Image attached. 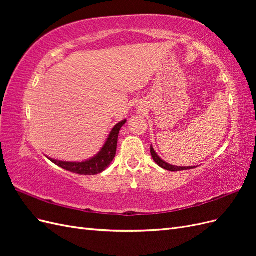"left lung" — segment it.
Returning <instances> with one entry per match:
<instances>
[{
  "instance_id": "obj_1",
  "label": "left lung",
  "mask_w": 256,
  "mask_h": 256,
  "mask_svg": "<svg viewBox=\"0 0 256 256\" xmlns=\"http://www.w3.org/2000/svg\"><path fill=\"white\" fill-rule=\"evenodd\" d=\"M150 154H152V157L154 161L156 162V164H157L159 166H161L162 168H164V170H168V171H171V172L184 171V170H190V168H196V166H172V164H168V162L164 161V160H162V159L158 156L157 152L154 150L152 145H150Z\"/></svg>"
}]
</instances>
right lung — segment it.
Wrapping results in <instances>:
<instances>
[{
  "instance_id": "right-lung-1",
  "label": "right lung",
  "mask_w": 256,
  "mask_h": 256,
  "mask_svg": "<svg viewBox=\"0 0 256 256\" xmlns=\"http://www.w3.org/2000/svg\"><path fill=\"white\" fill-rule=\"evenodd\" d=\"M126 122V120H124L118 124H116L111 130L109 136H108L102 150H100L96 156L88 160H85L82 162H68L56 160L49 157L48 159L52 161L54 164L66 170V171L79 175H96L102 173L111 164V162L115 157L116 148H118V138L120 130L124 125H125Z\"/></svg>"
}]
</instances>
